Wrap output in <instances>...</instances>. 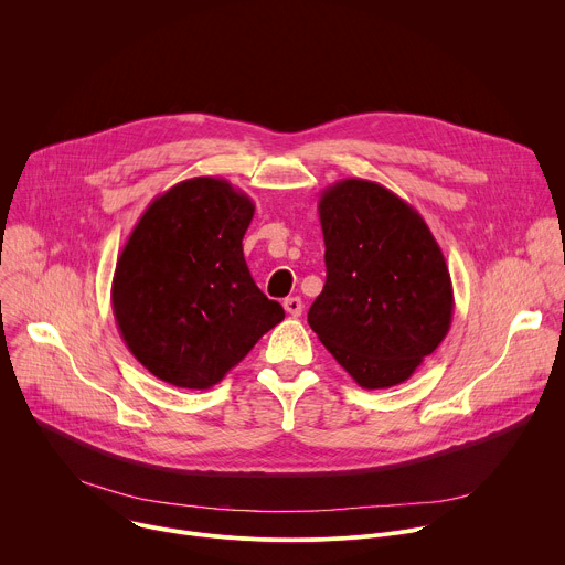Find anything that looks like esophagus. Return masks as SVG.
<instances>
[{"instance_id": "1", "label": "esophagus", "mask_w": 565, "mask_h": 565, "mask_svg": "<svg viewBox=\"0 0 565 565\" xmlns=\"http://www.w3.org/2000/svg\"><path fill=\"white\" fill-rule=\"evenodd\" d=\"M284 308L290 317H299L301 310H303V303H301L299 297H288V299H284Z\"/></svg>"}]
</instances>
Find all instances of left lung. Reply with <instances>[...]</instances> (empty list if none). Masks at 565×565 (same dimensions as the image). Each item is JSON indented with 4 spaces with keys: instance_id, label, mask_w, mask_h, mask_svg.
<instances>
[{
    "instance_id": "8db88e82",
    "label": "left lung",
    "mask_w": 565,
    "mask_h": 565,
    "mask_svg": "<svg viewBox=\"0 0 565 565\" xmlns=\"http://www.w3.org/2000/svg\"><path fill=\"white\" fill-rule=\"evenodd\" d=\"M327 284L308 324L362 388L414 375L451 327L445 255L414 205L380 183L344 179L319 196Z\"/></svg>"
}]
</instances>
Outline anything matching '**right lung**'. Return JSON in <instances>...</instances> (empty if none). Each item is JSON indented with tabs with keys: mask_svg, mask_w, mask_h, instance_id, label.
I'll list each match as a JSON object with an SVG mask.
<instances>
[{
	"mask_svg": "<svg viewBox=\"0 0 565 565\" xmlns=\"http://www.w3.org/2000/svg\"><path fill=\"white\" fill-rule=\"evenodd\" d=\"M253 199L196 177L158 194L118 257L111 308L131 355L179 388L214 386L284 319L244 259Z\"/></svg>",
	"mask_w": 565,
	"mask_h": 565,
	"instance_id": "obj_1",
	"label": "right lung"
}]
</instances>
